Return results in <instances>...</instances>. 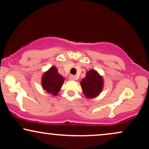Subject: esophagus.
<instances>
[{
	"label": "esophagus",
	"mask_w": 149,
	"mask_h": 149,
	"mask_svg": "<svg viewBox=\"0 0 149 149\" xmlns=\"http://www.w3.org/2000/svg\"><path fill=\"white\" fill-rule=\"evenodd\" d=\"M69 79H70L71 80L74 81V80H76V77L75 76H73V75H71V76H69Z\"/></svg>",
	"instance_id": "esophagus-1"
}]
</instances>
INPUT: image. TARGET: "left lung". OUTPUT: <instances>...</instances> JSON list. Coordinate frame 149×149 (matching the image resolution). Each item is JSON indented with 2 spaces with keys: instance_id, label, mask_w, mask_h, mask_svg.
Segmentation results:
<instances>
[{
  "instance_id": "left-lung-1",
  "label": "left lung",
  "mask_w": 149,
  "mask_h": 149,
  "mask_svg": "<svg viewBox=\"0 0 149 149\" xmlns=\"http://www.w3.org/2000/svg\"><path fill=\"white\" fill-rule=\"evenodd\" d=\"M82 92L87 99L98 96L104 88L102 76L95 69H91L86 73V76L80 81Z\"/></svg>"
}]
</instances>
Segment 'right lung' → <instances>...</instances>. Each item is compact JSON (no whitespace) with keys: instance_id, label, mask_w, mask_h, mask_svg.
<instances>
[{"instance_id":"1","label":"right lung","mask_w":149,"mask_h":149,"mask_svg":"<svg viewBox=\"0 0 149 149\" xmlns=\"http://www.w3.org/2000/svg\"><path fill=\"white\" fill-rule=\"evenodd\" d=\"M65 82V78L61 76L55 66L51 67L43 73L41 78V86L42 89L53 96H56L61 91Z\"/></svg>"}]
</instances>
